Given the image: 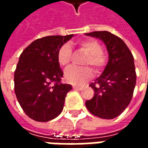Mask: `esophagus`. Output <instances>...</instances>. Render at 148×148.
I'll list each match as a JSON object with an SVG mask.
<instances>
[{
    "mask_svg": "<svg viewBox=\"0 0 148 148\" xmlns=\"http://www.w3.org/2000/svg\"><path fill=\"white\" fill-rule=\"evenodd\" d=\"M73 88H74V90H81L82 89V86H75V85L73 86Z\"/></svg>",
    "mask_w": 148,
    "mask_h": 148,
    "instance_id": "34e87169",
    "label": "esophagus"
}]
</instances>
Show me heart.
<instances>
[{
	"mask_svg": "<svg viewBox=\"0 0 148 148\" xmlns=\"http://www.w3.org/2000/svg\"><path fill=\"white\" fill-rule=\"evenodd\" d=\"M77 46L84 52L88 54L85 58L83 65L90 66L93 68L96 73L102 71L106 66V58L102 52V47L98 41L95 39H88L77 42ZM72 50L71 46L65 43L59 48L57 54V58L60 66L68 67L72 59ZM93 70L90 67H71L66 71L65 79L70 83L80 85L84 83L93 77Z\"/></svg>",
	"mask_w": 148,
	"mask_h": 148,
	"instance_id": "obj_1",
	"label": "heart"
}]
</instances>
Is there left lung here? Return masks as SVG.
<instances>
[{"label": "left lung", "mask_w": 148, "mask_h": 148, "mask_svg": "<svg viewBox=\"0 0 148 148\" xmlns=\"http://www.w3.org/2000/svg\"><path fill=\"white\" fill-rule=\"evenodd\" d=\"M86 35L102 40L109 53V62L102 74L90 85L94 95L86 101V106L96 116L113 119L127 108L133 95L136 82L133 55L120 37L109 32Z\"/></svg>", "instance_id": "left-lung-1"}]
</instances>
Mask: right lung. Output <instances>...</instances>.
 Segmentation results:
<instances>
[{
	"instance_id": "1",
	"label": "right lung",
	"mask_w": 148,
	"mask_h": 148,
	"mask_svg": "<svg viewBox=\"0 0 148 148\" xmlns=\"http://www.w3.org/2000/svg\"><path fill=\"white\" fill-rule=\"evenodd\" d=\"M73 36L42 37L21 53L14 74L15 93L24 112L34 121L53 120L63 109L65 97L72 86L60 82L63 72L57 54Z\"/></svg>"
}]
</instances>
